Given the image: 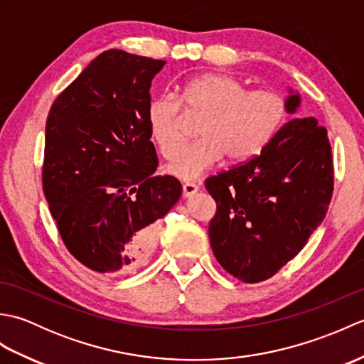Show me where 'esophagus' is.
<instances>
[{
    "instance_id": "obj_1",
    "label": "esophagus",
    "mask_w": 364,
    "mask_h": 364,
    "mask_svg": "<svg viewBox=\"0 0 364 364\" xmlns=\"http://www.w3.org/2000/svg\"><path fill=\"white\" fill-rule=\"evenodd\" d=\"M198 191H200V188L196 183H184L183 184V196L184 197H194Z\"/></svg>"
}]
</instances>
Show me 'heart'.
<instances>
[{"label":"heart","mask_w":364,"mask_h":364,"mask_svg":"<svg viewBox=\"0 0 364 364\" xmlns=\"http://www.w3.org/2000/svg\"><path fill=\"white\" fill-rule=\"evenodd\" d=\"M181 106L200 115L196 141L184 144L166 170L181 180H192L227 156L245 162L257 156L277 136L289 114L286 98L275 90H247L231 75L205 73L188 80L180 97L159 94L146 106V125L162 156L170 158L181 141Z\"/></svg>","instance_id":"heart-1"}]
</instances>
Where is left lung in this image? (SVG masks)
<instances>
[{
  "label": "left lung",
  "mask_w": 364,
  "mask_h": 364,
  "mask_svg": "<svg viewBox=\"0 0 364 364\" xmlns=\"http://www.w3.org/2000/svg\"><path fill=\"white\" fill-rule=\"evenodd\" d=\"M286 102L296 114L300 95ZM218 203L210 223L219 264L244 283L274 277L321 225L333 194L327 129L314 117L292 119L258 156L205 181Z\"/></svg>",
  "instance_id": "1"
}]
</instances>
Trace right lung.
I'll list each match as a JSON object with an SVG mask.
<instances>
[{"instance_id": "right-lung-1", "label": "right lung", "mask_w": 364, "mask_h": 364, "mask_svg": "<svg viewBox=\"0 0 364 364\" xmlns=\"http://www.w3.org/2000/svg\"><path fill=\"white\" fill-rule=\"evenodd\" d=\"M166 60L107 50L50 109L42 181L60 237L98 274H128L150 258L159 220L181 197L175 176H154L146 125L154 75Z\"/></svg>"}]
</instances>
